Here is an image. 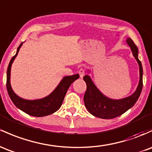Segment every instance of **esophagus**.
I'll list each match as a JSON object with an SVG mask.
<instances>
[{
    "mask_svg": "<svg viewBox=\"0 0 152 152\" xmlns=\"http://www.w3.org/2000/svg\"><path fill=\"white\" fill-rule=\"evenodd\" d=\"M79 73L80 75V77L83 78V77H84V74H85V70L83 69V68H81V69H80L79 71Z\"/></svg>",
    "mask_w": 152,
    "mask_h": 152,
    "instance_id": "obj_1",
    "label": "esophagus"
}]
</instances>
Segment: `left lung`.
Wrapping results in <instances>:
<instances>
[{"label":"left lung","instance_id":"obj_1","mask_svg":"<svg viewBox=\"0 0 152 152\" xmlns=\"http://www.w3.org/2000/svg\"><path fill=\"white\" fill-rule=\"evenodd\" d=\"M126 43L131 48L133 57L139 66V82L136 91L132 94L123 99H115L107 97L99 91L89 75L84 76L86 84V92L84 96L85 107L92 115L102 119H112L126 113L134 105L138 100L143 87V68L138 59V50L131 38H127ZM90 73V70H87Z\"/></svg>","mask_w":152,"mask_h":152}]
</instances>
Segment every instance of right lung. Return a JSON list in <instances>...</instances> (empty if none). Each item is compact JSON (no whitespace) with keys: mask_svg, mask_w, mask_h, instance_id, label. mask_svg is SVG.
<instances>
[{"mask_svg":"<svg viewBox=\"0 0 152 152\" xmlns=\"http://www.w3.org/2000/svg\"><path fill=\"white\" fill-rule=\"evenodd\" d=\"M23 42H21L17 48L16 55L11 58L8 64L7 69V79H6V87L7 91L11 98V101L15 104L16 107L24 112L26 114L31 116L43 117L53 114L56 112L62 105V103L67 92L68 88L74 81L79 78V74H75L73 76H64L61 82L58 84L56 88L48 96L41 99H23L18 96L12 89L11 85V69L12 63L17 56L19 49L22 46Z\"/></svg>","mask_w":152,"mask_h":152,"instance_id":"1","label":"right lung"}]
</instances>
